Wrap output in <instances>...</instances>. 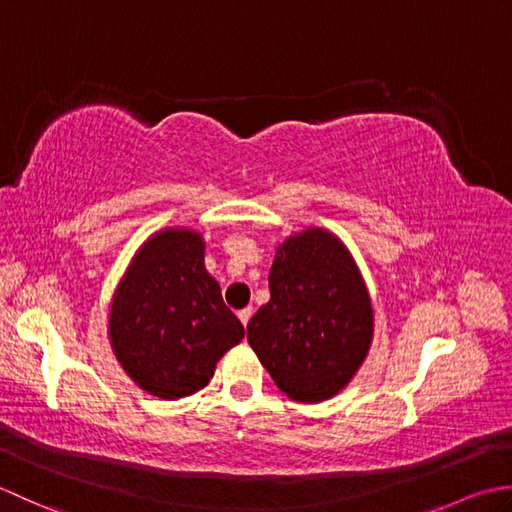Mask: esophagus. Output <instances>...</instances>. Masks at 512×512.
Listing matches in <instances>:
<instances>
[{
  "mask_svg": "<svg viewBox=\"0 0 512 512\" xmlns=\"http://www.w3.org/2000/svg\"><path fill=\"white\" fill-rule=\"evenodd\" d=\"M237 317H239V321H242V325L246 328L248 321H250V317H253V308H244V310H239V312H237Z\"/></svg>",
  "mask_w": 512,
  "mask_h": 512,
  "instance_id": "esophagus-1",
  "label": "esophagus"
}]
</instances>
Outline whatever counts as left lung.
Wrapping results in <instances>:
<instances>
[{
  "label": "left lung",
  "mask_w": 512,
  "mask_h": 512,
  "mask_svg": "<svg viewBox=\"0 0 512 512\" xmlns=\"http://www.w3.org/2000/svg\"><path fill=\"white\" fill-rule=\"evenodd\" d=\"M270 301L248 321V343L292 400L339 394L365 361L374 310L341 239L308 228L277 248Z\"/></svg>",
  "instance_id": "1"
}]
</instances>
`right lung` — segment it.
<instances>
[{"mask_svg": "<svg viewBox=\"0 0 512 512\" xmlns=\"http://www.w3.org/2000/svg\"><path fill=\"white\" fill-rule=\"evenodd\" d=\"M244 339L204 268V239L167 228L140 246L116 288L110 341L125 372L151 396L178 400L209 385L215 363Z\"/></svg>", "mask_w": 512, "mask_h": 512, "instance_id": "1", "label": "right lung"}]
</instances>
